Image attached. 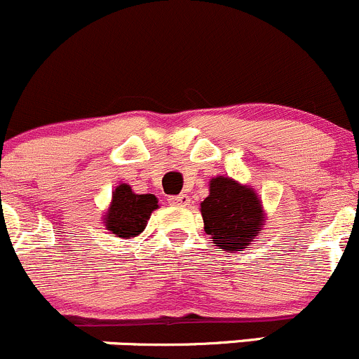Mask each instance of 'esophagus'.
<instances>
[{"mask_svg": "<svg viewBox=\"0 0 359 359\" xmlns=\"http://www.w3.org/2000/svg\"><path fill=\"white\" fill-rule=\"evenodd\" d=\"M169 204L171 205H188L190 204V198H188L187 194H180V195H175V197L169 198Z\"/></svg>", "mask_w": 359, "mask_h": 359, "instance_id": "1", "label": "esophagus"}]
</instances>
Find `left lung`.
<instances>
[{
  "mask_svg": "<svg viewBox=\"0 0 359 359\" xmlns=\"http://www.w3.org/2000/svg\"><path fill=\"white\" fill-rule=\"evenodd\" d=\"M201 212L204 232L226 253L250 246L265 225L257 191L225 176L209 181V195L201 202Z\"/></svg>",
  "mask_w": 359,
  "mask_h": 359,
  "instance_id": "1",
  "label": "left lung"
}]
</instances>
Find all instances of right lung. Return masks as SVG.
<instances>
[{
    "mask_svg": "<svg viewBox=\"0 0 359 359\" xmlns=\"http://www.w3.org/2000/svg\"><path fill=\"white\" fill-rule=\"evenodd\" d=\"M158 208V201L154 194H134L133 188L120 183L115 188L108 211L104 215L106 229L116 237H136L147 226L151 212Z\"/></svg>",
    "mask_w": 359,
    "mask_h": 359,
    "instance_id": "obj_1",
    "label": "right lung"
}]
</instances>
